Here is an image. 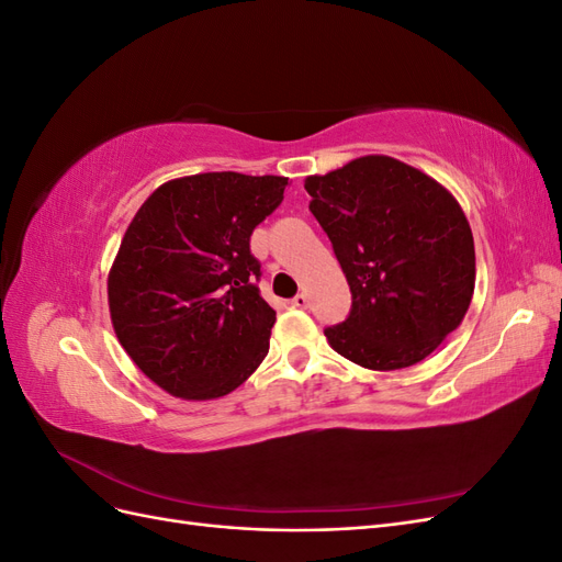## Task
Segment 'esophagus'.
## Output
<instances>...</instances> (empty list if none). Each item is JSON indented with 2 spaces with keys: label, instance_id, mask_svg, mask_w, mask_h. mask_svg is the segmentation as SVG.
Wrapping results in <instances>:
<instances>
[{
  "label": "esophagus",
  "instance_id": "obj_1",
  "mask_svg": "<svg viewBox=\"0 0 562 562\" xmlns=\"http://www.w3.org/2000/svg\"><path fill=\"white\" fill-rule=\"evenodd\" d=\"M291 304H293V307H297V310H304V307H307V304H310V297L304 295V293H297V295L291 300Z\"/></svg>",
  "mask_w": 562,
  "mask_h": 562
}]
</instances>
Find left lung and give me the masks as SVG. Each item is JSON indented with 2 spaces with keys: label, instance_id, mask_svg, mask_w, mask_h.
<instances>
[{
  "label": "left lung",
  "instance_id": "8db88e82",
  "mask_svg": "<svg viewBox=\"0 0 562 562\" xmlns=\"http://www.w3.org/2000/svg\"><path fill=\"white\" fill-rule=\"evenodd\" d=\"M310 211L351 288L328 345L368 370L427 359L462 326L475 285L469 220L443 184L386 155L304 178Z\"/></svg>",
  "mask_w": 562,
  "mask_h": 562
}]
</instances>
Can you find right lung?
I'll return each mask as SVG.
<instances>
[{"mask_svg":"<svg viewBox=\"0 0 562 562\" xmlns=\"http://www.w3.org/2000/svg\"><path fill=\"white\" fill-rule=\"evenodd\" d=\"M288 178L234 171L168 180L133 215L108 274L119 345L166 394L213 401L269 351L277 312L252 279L250 234Z\"/></svg>","mask_w":562,"mask_h":562,"instance_id":"obj_1","label":"right lung"}]
</instances>
